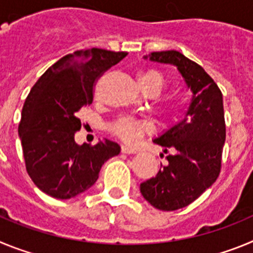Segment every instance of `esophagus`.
I'll use <instances>...</instances> for the list:
<instances>
[{
	"mask_svg": "<svg viewBox=\"0 0 253 253\" xmlns=\"http://www.w3.org/2000/svg\"><path fill=\"white\" fill-rule=\"evenodd\" d=\"M122 152L125 154H134L137 153L138 149L133 148V147H128V146H122Z\"/></svg>",
	"mask_w": 253,
	"mask_h": 253,
	"instance_id": "1",
	"label": "esophagus"
}]
</instances>
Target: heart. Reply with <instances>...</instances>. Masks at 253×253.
<instances>
[{"mask_svg": "<svg viewBox=\"0 0 253 253\" xmlns=\"http://www.w3.org/2000/svg\"><path fill=\"white\" fill-rule=\"evenodd\" d=\"M138 84L140 88L151 96H156L162 91L166 84L165 76L156 69H147L138 76ZM180 109V102L175 99L161 100L158 110L163 115H175ZM111 130L116 137L126 143L137 142L144 133L152 130V124L148 120L138 119L134 116H123L116 120L111 126Z\"/></svg>", "mask_w": 253, "mask_h": 253, "instance_id": "heart-1", "label": "heart"}]
</instances>
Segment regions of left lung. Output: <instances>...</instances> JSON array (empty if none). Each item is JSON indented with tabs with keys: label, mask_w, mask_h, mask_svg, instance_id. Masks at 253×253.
Instances as JSON below:
<instances>
[{
	"label": "left lung",
	"mask_w": 253,
	"mask_h": 253,
	"mask_svg": "<svg viewBox=\"0 0 253 253\" xmlns=\"http://www.w3.org/2000/svg\"><path fill=\"white\" fill-rule=\"evenodd\" d=\"M147 58L177 67L193 92L184 119L153 139L165 153L171 151L169 163L140 184L152 207L172 211L191 204L218 178L225 142L223 95L204 68L180 51H153Z\"/></svg>",
	"instance_id": "8db88e82"
}]
</instances>
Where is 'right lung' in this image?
<instances>
[{"label":"right lung","instance_id":"obj_1","mask_svg":"<svg viewBox=\"0 0 253 253\" xmlns=\"http://www.w3.org/2000/svg\"><path fill=\"white\" fill-rule=\"evenodd\" d=\"M128 53L91 48L60 58L33 86L19 124L26 171L43 193L71 199L90 189L102 165L120 153L109 139L77 144V113L92 104L93 86Z\"/></svg>","mask_w":253,"mask_h":253}]
</instances>
